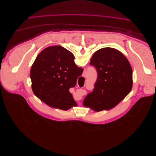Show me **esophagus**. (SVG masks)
I'll list each match as a JSON object with an SVG mask.
<instances>
[{"label": "esophagus", "instance_id": "obj_1", "mask_svg": "<svg viewBox=\"0 0 156 156\" xmlns=\"http://www.w3.org/2000/svg\"><path fill=\"white\" fill-rule=\"evenodd\" d=\"M84 77H85V78H86V74H85V73H84Z\"/></svg>", "mask_w": 156, "mask_h": 156}]
</instances>
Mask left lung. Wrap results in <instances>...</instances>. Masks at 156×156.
<instances>
[{
	"instance_id": "8db88e82",
	"label": "left lung",
	"mask_w": 156,
	"mask_h": 156,
	"mask_svg": "<svg viewBox=\"0 0 156 156\" xmlns=\"http://www.w3.org/2000/svg\"><path fill=\"white\" fill-rule=\"evenodd\" d=\"M90 65L96 69L98 76L84 105L96 112L114 107L132 88L133 72L128 59L114 48H103L94 53Z\"/></svg>"
}]
</instances>
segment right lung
Returning a JSON list of instances; mask_svg holds the SVG:
<instances>
[{
  "instance_id": "1",
  "label": "right lung",
  "mask_w": 156,
  "mask_h": 156,
  "mask_svg": "<svg viewBox=\"0 0 156 156\" xmlns=\"http://www.w3.org/2000/svg\"><path fill=\"white\" fill-rule=\"evenodd\" d=\"M74 59L70 51L60 46L48 47L37 56L30 70L32 88L49 106L66 110L76 105L69 89L76 86L83 69Z\"/></svg>"
}]
</instances>
